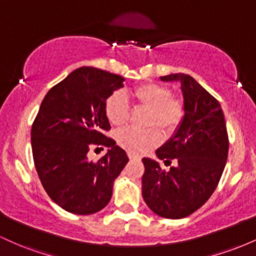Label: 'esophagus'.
Wrapping results in <instances>:
<instances>
[{
  "label": "esophagus",
  "instance_id": "1",
  "mask_svg": "<svg viewBox=\"0 0 256 256\" xmlns=\"http://www.w3.org/2000/svg\"><path fill=\"white\" fill-rule=\"evenodd\" d=\"M128 158H130V160H140V156H138V155H134V154H132V152H128Z\"/></svg>",
  "mask_w": 256,
  "mask_h": 256
}]
</instances>
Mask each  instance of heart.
I'll list each match as a JSON object with an SVG mask.
<instances>
[{
  "label": "heart",
  "mask_w": 256,
  "mask_h": 256,
  "mask_svg": "<svg viewBox=\"0 0 256 256\" xmlns=\"http://www.w3.org/2000/svg\"><path fill=\"white\" fill-rule=\"evenodd\" d=\"M125 97L134 106L146 108V126L158 125L165 134H172L179 128L185 116L184 100L171 96V89L156 83H144L126 91ZM106 118L110 125L122 128L130 116V106L120 92H114L106 100ZM161 142L156 128L140 131L126 128L118 134V143L132 154L150 150Z\"/></svg>",
  "instance_id": "heart-1"
}]
</instances>
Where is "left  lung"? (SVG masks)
Listing matches in <instances>:
<instances>
[{"label": "left lung", "instance_id": "8db88e82", "mask_svg": "<svg viewBox=\"0 0 256 256\" xmlns=\"http://www.w3.org/2000/svg\"><path fill=\"white\" fill-rule=\"evenodd\" d=\"M180 82L185 116L174 136L156 150L168 171L155 160L143 158L142 195L158 216L182 219L202 207L216 190L224 172L228 137L222 106L216 98L184 73L160 77Z\"/></svg>", "mask_w": 256, "mask_h": 256}]
</instances>
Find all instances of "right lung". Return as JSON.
<instances>
[{"label": "right lung", "instance_id": "right-lung-1", "mask_svg": "<svg viewBox=\"0 0 256 256\" xmlns=\"http://www.w3.org/2000/svg\"><path fill=\"white\" fill-rule=\"evenodd\" d=\"M125 79L95 67H80L52 88L31 128L34 167L44 190L67 212L88 216L110 201L113 183L128 158L104 131L106 100ZM91 145L110 148L98 163L89 162Z\"/></svg>", "mask_w": 256, "mask_h": 256}]
</instances>
